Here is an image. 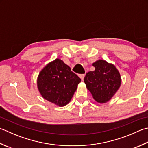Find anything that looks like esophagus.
I'll return each instance as SVG.
<instances>
[{
  "instance_id": "obj_1",
  "label": "esophagus",
  "mask_w": 148,
  "mask_h": 148,
  "mask_svg": "<svg viewBox=\"0 0 148 148\" xmlns=\"http://www.w3.org/2000/svg\"><path fill=\"white\" fill-rule=\"evenodd\" d=\"M85 75L84 74H79V77L81 78V79L83 80L84 77H85Z\"/></svg>"
}]
</instances>
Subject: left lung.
I'll list each match as a JSON object with an SVG mask.
<instances>
[{
  "mask_svg": "<svg viewBox=\"0 0 148 148\" xmlns=\"http://www.w3.org/2000/svg\"><path fill=\"white\" fill-rule=\"evenodd\" d=\"M93 66L95 71L87 72L84 82L95 101L106 103L120 87V74L114 65L105 60H98Z\"/></svg>",
  "mask_w": 148,
  "mask_h": 148,
  "instance_id": "left-lung-1",
  "label": "left lung"
}]
</instances>
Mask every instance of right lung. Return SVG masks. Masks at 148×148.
<instances>
[{"instance_id": "right-lung-1", "label": "right lung", "mask_w": 148, "mask_h": 148, "mask_svg": "<svg viewBox=\"0 0 148 148\" xmlns=\"http://www.w3.org/2000/svg\"><path fill=\"white\" fill-rule=\"evenodd\" d=\"M80 82V78L67 65L56 59L40 72L37 83L44 99L63 106L71 100Z\"/></svg>"}]
</instances>
